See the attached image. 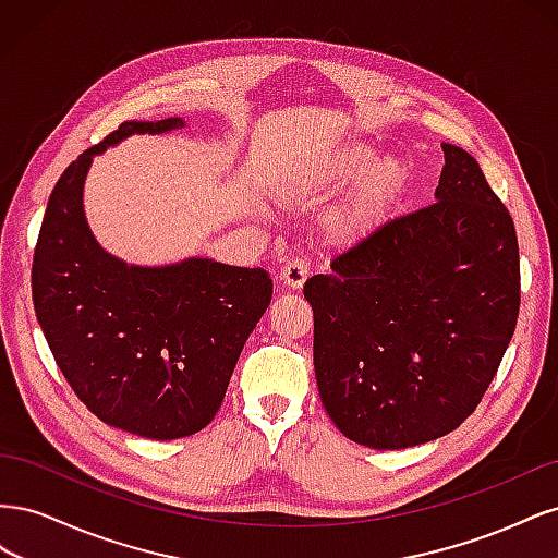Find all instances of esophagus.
I'll return each mask as SVG.
<instances>
[{"label":"esophagus","mask_w":558,"mask_h":558,"mask_svg":"<svg viewBox=\"0 0 558 558\" xmlns=\"http://www.w3.org/2000/svg\"><path fill=\"white\" fill-rule=\"evenodd\" d=\"M307 275H310V269H307V263L305 260H289L286 263L283 267H281V283L286 286V289H293V291H300L302 289V283L307 281Z\"/></svg>","instance_id":"34e87169"}]
</instances>
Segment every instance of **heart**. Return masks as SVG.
I'll return each mask as SVG.
<instances>
[{
    "instance_id": "heart-1",
    "label": "heart",
    "mask_w": 558,
    "mask_h": 558,
    "mask_svg": "<svg viewBox=\"0 0 558 558\" xmlns=\"http://www.w3.org/2000/svg\"><path fill=\"white\" fill-rule=\"evenodd\" d=\"M410 165L381 156L363 142H349L320 158L307 174H291L281 195L295 205H314L349 189L324 223V238L337 248H351L375 234L410 189Z\"/></svg>"
}]
</instances>
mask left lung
<instances>
[{
	"label": "left lung",
	"mask_w": 558,
	"mask_h": 558,
	"mask_svg": "<svg viewBox=\"0 0 558 558\" xmlns=\"http://www.w3.org/2000/svg\"><path fill=\"white\" fill-rule=\"evenodd\" d=\"M442 150L435 205L384 223L305 283L320 402L344 437L379 451L459 428L519 316L512 216L468 150Z\"/></svg>",
	"instance_id": "obj_1"
}]
</instances>
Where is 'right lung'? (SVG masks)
Listing matches in <instances>:
<instances>
[{"label": "right lung", "instance_id": "obj_1", "mask_svg": "<svg viewBox=\"0 0 558 558\" xmlns=\"http://www.w3.org/2000/svg\"><path fill=\"white\" fill-rule=\"evenodd\" d=\"M185 125L179 116L125 121L81 154L48 197L32 265L37 320L64 379L99 421L148 440L209 424L272 300L260 267L202 256L134 265L95 240L83 207L93 158L132 134Z\"/></svg>", "mask_w": 558, "mask_h": 558}]
</instances>
